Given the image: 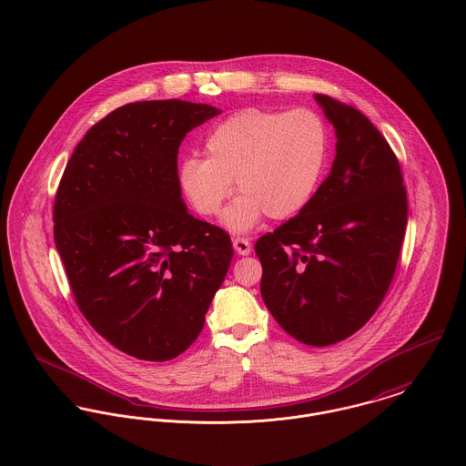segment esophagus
Listing matches in <instances>:
<instances>
[{
    "label": "esophagus",
    "instance_id": "esophagus-1",
    "mask_svg": "<svg viewBox=\"0 0 466 466\" xmlns=\"http://www.w3.org/2000/svg\"><path fill=\"white\" fill-rule=\"evenodd\" d=\"M232 245H234V250H236L239 256H248V254L252 252V245H250V241L245 239V238H236V239L232 241Z\"/></svg>",
    "mask_w": 466,
    "mask_h": 466
}]
</instances>
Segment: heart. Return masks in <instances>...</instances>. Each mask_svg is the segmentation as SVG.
<instances>
[{
  "mask_svg": "<svg viewBox=\"0 0 466 466\" xmlns=\"http://www.w3.org/2000/svg\"><path fill=\"white\" fill-rule=\"evenodd\" d=\"M206 157H186L178 187L200 216H214L232 193L241 195L223 212L232 232L254 228L268 214L289 219L309 206L329 158V132L309 110L248 106L219 121L206 137Z\"/></svg>",
  "mask_w": 466,
  "mask_h": 466,
  "instance_id": "obj_1",
  "label": "heart"
}]
</instances>
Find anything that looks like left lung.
Instances as JSON below:
<instances>
[{
    "label": "left lung",
    "mask_w": 466,
    "mask_h": 466,
    "mask_svg": "<svg viewBox=\"0 0 466 466\" xmlns=\"http://www.w3.org/2000/svg\"><path fill=\"white\" fill-rule=\"evenodd\" d=\"M336 130V157L309 206L256 243L260 297L277 323L310 347L358 332L395 275L408 225L399 158L350 105L314 95Z\"/></svg>",
    "instance_id": "left-lung-1"
}]
</instances>
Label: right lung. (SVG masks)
<instances>
[{"instance_id":"1","label":"right lung","mask_w":466,"mask_h":466,"mask_svg":"<svg viewBox=\"0 0 466 466\" xmlns=\"http://www.w3.org/2000/svg\"><path fill=\"white\" fill-rule=\"evenodd\" d=\"M206 104L123 105L75 148L53 206V238L76 306L121 352L169 361L198 338L234 256L225 230L187 212L177 157L218 116Z\"/></svg>"}]
</instances>
